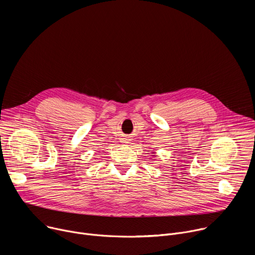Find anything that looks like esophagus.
I'll use <instances>...</instances> for the list:
<instances>
[{
	"label": "esophagus",
	"instance_id": "obj_1",
	"mask_svg": "<svg viewBox=\"0 0 255 255\" xmlns=\"http://www.w3.org/2000/svg\"><path fill=\"white\" fill-rule=\"evenodd\" d=\"M123 141H124V142H126V141H127V140H126V139H125V140H123Z\"/></svg>",
	"mask_w": 255,
	"mask_h": 255
}]
</instances>
